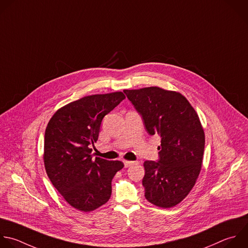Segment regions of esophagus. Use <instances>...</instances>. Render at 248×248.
Here are the masks:
<instances>
[{
    "mask_svg": "<svg viewBox=\"0 0 248 248\" xmlns=\"http://www.w3.org/2000/svg\"><path fill=\"white\" fill-rule=\"evenodd\" d=\"M135 161H132V160H124V168H128L130 166H132V164H134Z\"/></svg>",
    "mask_w": 248,
    "mask_h": 248,
    "instance_id": "1",
    "label": "esophagus"
}]
</instances>
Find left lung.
Instances as JSON below:
<instances>
[{"mask_svg": "<svg viewBox=\"0 0 248 248\" xmlns=\"http://www.w3.org/2000/svg\"><path fill=\"white\" fill-rule=\"evenodd\" d=\"M124 93L148 133L160 136L158 160L144 162L145 198L158 207H173L188 196L201 172L205 139L200 118L176 92L150 87Z\"/></svg>", "mask_w": 248, "mask_h": 248, "instance_id": "8db88e82", "label": "left lung"}]
</instances>
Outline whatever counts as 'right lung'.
I'll list each match as a JSON object with an SVG mask.
<instances>
[{
	"label": "right lung",
	"mask_w": 248,
	"mask_h": 248,
	"mask_svg": "<svg viewBox=\"0 0 248 248\" xmlns=\"http://www.w3.org/2000/svg\"><path fill=\"white\" fill-rule=\"evenodd\" d=\"M121 92L85 96L55 112L45 133L44 162L54 188L74 208L90 212L105 204L120 160L93 158L103 118L124 99Z\"/></svg>",
	"instance_id": "right-lung-1"
}]
</instances>
